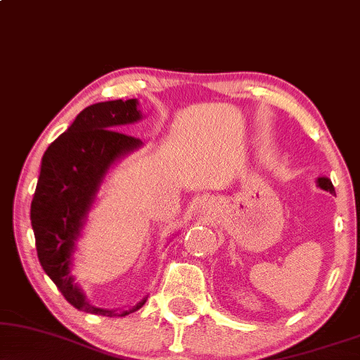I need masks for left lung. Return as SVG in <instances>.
I'll return each instance as SVG.
<instances>
[{"label": "left lung", "mask_w": 360, "mask_h": 360, "mask_svg": "<svg viewBox=\"0 0 360 360\" xmlns=\"http://www.w3.org/2000/svg\"><path fill=\"white\" fill-rule=\"evenodd\" d=\"M316 184H318L323 191H328V193H330V194H336L334 186H333V183H330V179H328V177H318Z\"/></svg>", "instance_id": "left-lung-1"}]
</instances>
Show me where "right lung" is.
Wrapping results in <instances>:
<instances>
[{
	"instance_id": "obj_1",
	"label": "right lung",
	"mask_w": 360,
	"mask_h": 360,
	"mask_svg": "<svg viewBox=\"0 0 360 360\" xmlns=\"http://www.w3.org/2000/svg\"><path fill=\"white\" fill-rule=\"evenodd\" d=\"M141 118L138 100H112L82 110L65 133L51 143L41 161V174L31 202V225L41 266L64 298L79 311L100 316H127L146 303L145 296L122 313L90 304L72 275L75 243L110 167L141 146V140L118 131Z\"/></svg>"
}]
</instances>
